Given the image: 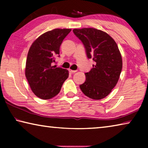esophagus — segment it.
Wrapping results in <instances>:
<instances>
[{"label":"esophagus","instance_id":"1","mask_svg":"<svg viewBox=\"0 0 148 148\" xmlns=\"http://www.w3.org/2000/svg\"><path fill=\"white\" fill-rule=\"evenodd\" d=\"M69 72H71V73H75V72H77V71H73V70L69 69Z\"/></svg>","mask_w":148,"mask_h":148}]
</instances>
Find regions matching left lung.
Returning a JSON list of instances; mask_svg holds the SVG:
<instances>
[{
    "label": "left lung",
    "instance_id": "1",
    "mask_svg": "<svg viewBox=\"0 0 148 148\" xmlns=\"http://www.w3.org/2000/svg\"><path fill=\"white\" fill-rule=\"evenodd\" d=\"M73 32L84 45L88 59L94 61L92 69L85 74L86 79L80 89L92 99H104L116 86L122 70V57L116 42L97 29H74Z\"/></svg>",
    "mask_w": 148,
    "mask_h": 148
}]
</instances>
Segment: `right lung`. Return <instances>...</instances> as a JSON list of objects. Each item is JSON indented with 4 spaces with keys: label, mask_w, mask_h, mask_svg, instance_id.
I'll use <instances>...</instances> for the list:
<instances>
[{
    "label": "right lung",
    "mask_w": 148,
    "mask_h": 148,
    "mask_svg": "<svg viewBox=\"0 0 148 148\" xmlns=\"http://www.w3.org/2000/svg\"><path fill=\"white\" fill-rule=\"evenodd\" d=\"M71 29H56L45 32L35 40L29 50L25 76L34 94L41 99L53 98L61 91L69 77V71L53 66L55 57Z\"/></svg>",
    "instance_id": "add662e5"
}]
</instances>
